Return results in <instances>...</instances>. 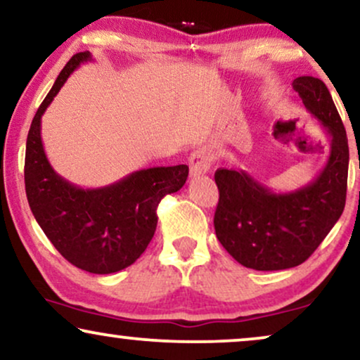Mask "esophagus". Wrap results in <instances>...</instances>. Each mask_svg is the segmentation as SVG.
<instances>
[{
  "label": "esophagus",
  "mask_w": 360,
  "mask_h": 360,
  "mask_svg": "<svg viewBox=\"0 0 360 360\" xmlns=\"http://www.w3.org/2000/svg\"><path fill=\"white\" fill-rule=\"evenodd\" d=\"M212 162V156L207 149H199L194 154H191L189 158V167H191V176H199L209 171Z\"/></svg>",
  "instance_id": "34e87169"
}]
</instances>
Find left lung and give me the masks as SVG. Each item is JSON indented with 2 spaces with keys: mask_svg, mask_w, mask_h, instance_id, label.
<instances>
[{
  "mask_svg": "<svg viewBox=\"0 0 360 360\" xmlns=\"http://www.w3.org/2000/svg\"><path fill=\"white\" fill-rule=\"evenodd\" d=\"M292 88L329 136V158L316 179L289 193H274L245 171L217 169L214 174L219 189L216 236L249 269L282 271L302 264L345 206L349 144L338 108L321 79L301 76Z\"/></svg>",
  "mask_w": 360,
  "mask_h": 360,
  "instance_id": "obj_1",
  "label": "left lung"
}]
</instances>
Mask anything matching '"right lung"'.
Listing matches in <instances>:
<instances>
[{"mask_svg": "<svg viewBox=\"0 0 360 360\" xmlns=\"http://www.w3.org/2000/svg\"><path fill=\"white\" fill-rule=\"evenodd\" d=\"M91 59L89 51L76 53L36 111L26 139L25 186L31 212L58 252L79 269L111 274L146 251L158 226V204L183 188L189 167H149L94 189L71 184L53 169L41 141V116L71 72Z\"/></svg>", "mask_w": 360, "mask_h": 360, "instance_id": "add662e5", "label": "right lung"}]
</instances>
